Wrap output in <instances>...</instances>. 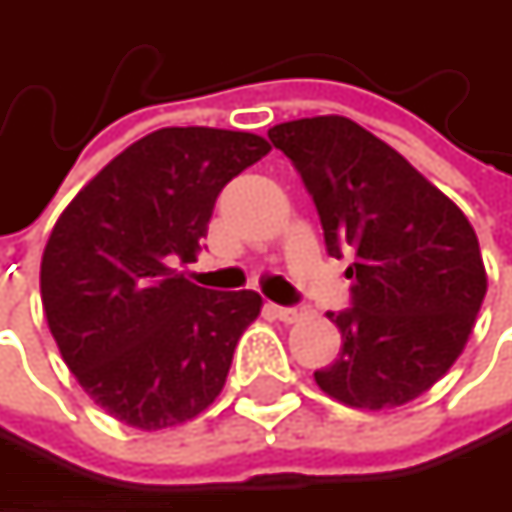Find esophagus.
I'll return each instance as SVG.
<instances>
[{"mask_svg": "<svg viewBox=\"0 0 512 512\" xmlns=\"http://www.w3.org/2000/svg\"><path fill=\"white\" fill-rule=\"evenodd\" d=\"M272 314H275L278 320H284V323H296V320L305 317L302 308H290V305H272Z\"/></svg>", "mask_w": 512, "mask_h": 512, "instance_id": "1", "label": "esophagus"}]
</instances>
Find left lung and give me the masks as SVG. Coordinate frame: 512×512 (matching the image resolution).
<instances>
[{"label": "left lung", "mask_w": 512, "mask_h": 512, "mask_svg": "<svg viewBox=\"0 0 512 512\" xmlns=\"http://www.w3.org/2000/svg\"><path fill=\"white\" fill-rule=\"evenodd\" d=\"M269 142L293 162L320 213L326 252L353 255L350 305L329 311L341 356L317 385L356 409L424 394L462 353L486 269L462 210L394 148L341 115L287 121Z\"/></svg>", "instance_id": "8db88e82"}]
</instances>
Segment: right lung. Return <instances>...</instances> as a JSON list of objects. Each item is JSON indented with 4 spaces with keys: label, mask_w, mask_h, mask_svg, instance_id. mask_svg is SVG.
<instances>
[{
    "label": "right lung",
    "mask_w": 512,
    "mask_h": 512,
    "mask_svg": "<svg viewBox=\"0 0 512 512\" xmlns=\"http://www.w3.org/2000/svg\"><path fill=\"white\" fill-rule=\"evenodd\" d=\"M269 154L255 133L165 127L118 154L61 213L41 260L52 338L112 418L162 430L222 391L255 290L216 293L192 263L225 183Z\"/></svg>",
    "instance_id": "right-lung-1"
}]
</instances>
